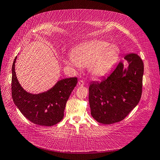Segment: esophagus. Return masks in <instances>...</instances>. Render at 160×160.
Listing matches in <instances>:
<instances>
[{
	"label": "esophagus",
	"instance_id": "1",
	"mask_svg": "<svg viewBox=\"0 0 160 160\" xmlns=\"http://www.w3.org/2000/svg\"><path fill=\"white\" fill-rule=\"evenodd\" d=\"M84 82L83 80H79V81H78V85H79V86L82 87V86H84Z\"/></svg>",
	"mask_w": 160,
	"mask_h": 160
}]
</instances>
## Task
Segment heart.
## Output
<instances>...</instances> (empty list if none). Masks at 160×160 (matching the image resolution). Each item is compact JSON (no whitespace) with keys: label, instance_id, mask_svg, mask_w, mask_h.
<instances>
[{"label":"heart","instance_id":"1","mask_svg":"<svg viewBox=\"0 0 160 160\" xmlns=\"http://www.w3.org/2000/svg\"><path fill=\"white\" fill-rule=\"evenodd\" d=\"M120 52L117 45L110 44L106 40H95L75 49L72 57L67 61V64L73 67H89L91 74L100 78L111 71L118 59Z\"/></svg>","mask_w":160,"mask_h":160}]
</instances>
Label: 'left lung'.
Wrapping results in <instances>:
<instances>
[{
    "instance_id": "8db88e82",
    "label": "left lung",
    "mask_w": 160,
    "mask_h": 160,
    "mask_svg": "<svg viewBox=\"0 0 160 160\" xmlns=\"http://www.w3.org/2000/svg\"><path fill=\"white\" fill-rule=\"evenodd\" d=\"M128 66L120 62L107 78L91 82L89 88L91 114L104 124L122 121L137 106L142 92L143 61L136 53L124 56Z\"/></svg>"
}]
</instances>
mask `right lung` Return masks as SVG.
Instances as JSON below:
<instances>
[{
  "mask_svg": "<svg viewBox=\"0 0 160 160\" xmlns=\"http://www.w3.org/2000/svg\"><path fill=\"white\" fill-rule=\"evenodd\" d=\"M15 58L12 71V96L13 102L27 119L33 124L51 127L64 117V111L70 95L76 86L77 78H64L45 92L32 94L20 85L15 72Z\"/></svg>",
  "mask_w": 160,
  "mask_h": 160,
  "instance_id": "right-lung-1",
  "label": "right lung"
}]
</instances>
